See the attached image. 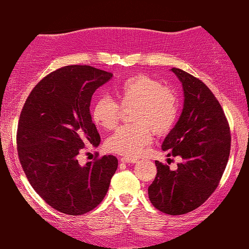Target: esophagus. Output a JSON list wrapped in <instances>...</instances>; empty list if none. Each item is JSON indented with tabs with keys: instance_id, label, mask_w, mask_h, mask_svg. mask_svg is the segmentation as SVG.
<instances>
[{
	"instance_id": "obj_1",
	"label": "esophagus",
	"mask_w": 249,
	"mask_h": 249,
	"mask_svg": "<svg viewBox=\"0 0 249 249\" xmlns=\"http://www.w3.org/2000/svg\"><path fill=\"white\" fill-rule=\"evenodd\" d=\"M122 162H125V164H134V162H138V159L137 158H130V157H123L121 159Z\"/></svg>"
}]
</instances>
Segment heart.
<instances>
[{"instance_id": "obj_1", "label": "heart", "mask_w": 249, "mask_h": 249, "mask_svg": "<svg viewBox=\"0 0 249 249\" xmlns=\"http://www.w3.org/2000/svg\"><path fill=\"white\" fill-rule=\"evenodd\" d=\"M112 93L123 107H133L131 121L136 124L119 127L107 141L111 152L125 157H136L152 141V132L167 133L178 116V103L172 90L158 79L147 75L126 78L115 88ZM122 108L113 99L101 97L95 102L91 117L98 127L111 130L117 125Z\"/></svg>"}]
</instances>
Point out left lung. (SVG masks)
Wrapping results in <instances>:
<instances>
[{
    "instance_id": "obj_1",
    "label": "left lung",
    "mask_w": 249,
    "mask_h": 249,
    "mask_svg": "<svg viewBox=\"0 0 249 249\" xmlns=\"http://www.w3.org/2000/svg\"><path fill=\"white\" fill-rule=\"evenodd\" d=\"M171 71L182 85L184 107L161 147L182 161L174 171L156 161L148 198L162 213L180 215L198 208L218 187L230 157L231 132L221 105L206 84L181 69Z\"/></svg>"
}]
</instances>
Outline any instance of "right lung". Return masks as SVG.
Listing matches in <instances>:
<instances>
[{
  "label": "right lung",
  "mask_w": 249,
  "mask_h": 249,
  "mask_svg": "<svg viewBox=\"0 0 249 249\" xmlns=\"http://www.w3.org/2000/svg\"><path fill=\"white\" fill-rule=\"evenodd\" d=\"M111 78V72L89 65L63 67L33 89L22 108L19 161L37 194L64 214L82 215L98 206L118 167L113 156L78 162L85 145L101 142L90 104L93 92Z\"/></svg>",
  "instance_id": "obj_1"
}]
</instances>
